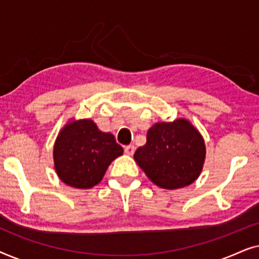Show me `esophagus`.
<instances>
[{
    "label": "esophagus",
    "mask_w": 259,
    "mask_h": 259,
    "mask_svg": "<svg viewBox=\"0 0 259 259\" xmlns=\"http://www.w3.org/2000/svg\"><path fill=\"white\" fill-rule=\"evenodd\" d=\"M134 151H136V146L134 145H128V146L125 147V153L128 155H133Z\"/></svg>",
    "instance_id": "esophagus-1"
}]
</instances>
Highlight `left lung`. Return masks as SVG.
<instances>
[{"label":"left lung","instance_id":"obj_1","mask_svg":"<svg viewBox=\"0 0 259 259\" xmlns=\"http://www.w3.org/2000/svg\"><path fill=\"white\" fill-rule=\"evenodd\" d=\"M205 143L186 119L158 122L147 131V141L134 153V160L161 189L189 186L199 177L205 161Z\"/></svg>","mask_w":259,"mask_h":259}]
</instances>
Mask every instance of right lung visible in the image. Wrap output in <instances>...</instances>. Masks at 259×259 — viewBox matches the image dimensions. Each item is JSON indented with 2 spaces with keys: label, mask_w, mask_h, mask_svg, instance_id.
Returning <instances> with one entry per match:
<instances>
[{
  "label": "right lung",
  "mask_w": 259,
  "mask_h": 259,
  "mask_svg": "<svg viewBox=\"0 0 259 259\" xmlns=\"http://www.w3.org/2000/svg\"><path fill=\"white\" fill-rule=\"evenodd\" d=\"M122 152L113 134L101 132L94 121L83 119L70 121L60 131L53 157L55 171L66 185L91 189Z\"/></svg>",
  "instance_id": "add662e5"
}]
</instances>
